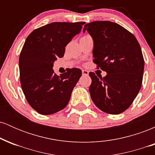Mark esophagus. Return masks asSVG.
I'll return each instance as SVG.
<instances>
[{
	"label": "esophagus",
	"instance_id": "34e87169",
	"mask_svg": "<svg viewBox=\"0 0 155 155\" xmlns=\"http://www.w3.org/2000/svg\"><path fill=\"white\" fill-rule=\"evenodd\" d=\"M82 75L87 76V75H89V72L86 70H82Z\"/></svg>",
	"mask_w": 155,
	"mask_h": 155
}]
</instances>
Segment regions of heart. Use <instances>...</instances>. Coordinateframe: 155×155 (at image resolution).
Instances as JSON below:
<instances>
[{"label":"heart","mask_w":155,"mask_h":155,"mask_svg":"<svg viewBox=\"0 0 155 155\" xmlns=\"http://www.w3.org/2000/svg\"><path fill=\"white\" fill-rule=\"evenodd\" d=\"M86 36H89V35H85V36H84V37H86Z\"/></svg>","instance_id":"heart-1"}]
</instances>
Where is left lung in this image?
I'll list each match as a JSON object with an SVG mask.
<instances>
[{
	"label": "left lung",
	"instance_id": "obj_1",
	"mask_svg": "<svg viewBox=\"0 0 155 155\" xmlns=\"http://www.w3.org/2000/svg\"><path fill=\"white\" fill-rule=\"evenodd\" d=\"M92 37L93 62L107 73L105 77L90 72V93L99 109L119 114L130 107L141 87L144 60L136 37L123 27L109 21L84 25Z\"/></svg>",
	"mask_w": 155,
	"mask_h": 155
}]
</instances>
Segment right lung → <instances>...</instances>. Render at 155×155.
I'll return each instance as SVG.
<instances>
[{"label":"right lung","mask_w":155,"mask_h":155,"mask_svg":"<svg viewBox=\"0 0 155 155\" xmlns=\"http://www.w3.org/2000/svg\"><path fill=\"white\" fill-rule=\"evenodd\" d=\"M84 24L52 22L34 30L26 38L19 59L21 87L28 104L41 114L56 113L70 101L81 71L68 68L58 76L52 67Z\"/></svg>","instance_id":"right-lung-1"}]
</instances>
